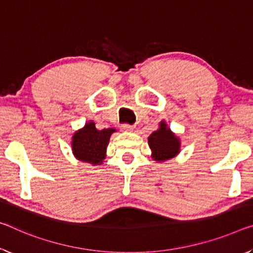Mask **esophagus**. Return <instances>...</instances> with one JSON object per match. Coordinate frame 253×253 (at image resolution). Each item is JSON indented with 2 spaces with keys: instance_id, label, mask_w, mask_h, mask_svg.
<instances>
[{
  "instance_id": "obj_1",
  "label": "esophagus",
  "mask_w": 253,
  "mask_h": 253,
  "mask_svg": "<svg viewBox=\"0 0 253 253\" xmlns=\"http://www.w3.org/2000/svg\"><path fill=\"white\" fill-rule=\"evenodd\" d=\"M133 129H134V126L128 125V124H125V125L122 126V130L123 131H133Z\"/></svg>"
}]
</instances>
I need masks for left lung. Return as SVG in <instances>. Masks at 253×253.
<instances>
[{
	"instance_id": "obj_1",
	"label": "left lung",
	"mask_w": 253,
	"mask_h": 253,
	"mask_svg": "<svg viewBox=\"0 0 253 253\" xmlns=\"http://www.w3.org/2000/svg\"><path fill=\"white\" fill-rule=\"evenodd\" d=\"M148 145L152 151L154 161L163 162L179 154L180 139L168 128L166 122L160 123V127L148 136Z\"/></svg>"
}]
</instances>
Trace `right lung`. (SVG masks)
<instances>
[{"instance_id": "right-lung-1", "label": "right lung", "mask_w": 253, "mask_h": 253, "mask_svg": "<svg viewBox=\"0 0 253 253\" xmlns=\"http://www.w3.org/2000/svg\"><path fill=\"white\" fill-rule=\"evenodd\" d=\"M114 128L98 130L93 122H89L81 129L76 130L72 137V151L80 161L100 166L106 159L107 146Z\"/></svg>"}]
</instances>
